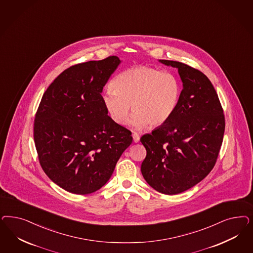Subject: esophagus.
Returning <instances> with one entry per match:
<instances>
[{"mask_svg": "<svg viewBox=\"0 0 253 253\" xmlns=\"http://www.w3.org/2000/svg\"><path fill=\"white\" fill-rule=\"evenodd\" d=\"M133 139H134V142H139V134L137 132H134L133 133Z\"/></svg>", "mask_w": 253, "mask_h": 253, "instance_id": "obj_1", "label": "esophagus"}]
</instances>
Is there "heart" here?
I'll list each match as a JSON object with an SVG mask.
<instances>
[{
	"instance_id": "heart-1",
	"label": "heart",
	"mask_w": 253,
	"mask_h": 253,
	"mask_svg": "<svg viewBox=\"0 0 253 253\" xmlns=\"http://www.w3.org/2000/svg\"><path fill=\"white\" fill-rule=\"evenodd\" d=\"M181 95V83L176 74L148 66H135L118 74L113 88L102 95L107 114L114 123H126L131 109L130 123L137 128L150 124L158 126L175 113Z\"/></svg>"
}]
</instances>
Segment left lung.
I'll use <instances>...</instances> for the list:
<instances>
[{"mask_svg": "<svg viewBox=\"0 0 253 253\" xmlns=\"http://www.w3.org/2000/svg\"><path fill=\"white\" fill-rule=\"evenodd\" d=\"M160 61L178 69L183 88L171 117L140 138L147 152L140 169L155 190L177 195L211 171L222 143L225 118L217 92L202 72L179 61Z\"/></svg>", "mask_w": 253, "mask_h": 253, "instance_id": "8db88e82", "label": "left lung"}]
</instances>
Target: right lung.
<instances>
[{
	"label": "right lung",
	"instance_id": "right-lung-1",
	"mask_svg": "<svg viewBox=\"0 0 253 253\" xmlns=\"http://www.w3.org/2000/svg\"><path fill=\"white\" fill-rule=\"evenodd\" d=\"M120 63L111 56L71 66L45 90L33 138L42 170L59 187L87 195L111 178L131 131L108 115L101 92Z\"/></svg>",
	"mask_w": 253,
	"mask_h": 253
}]
</instances>
